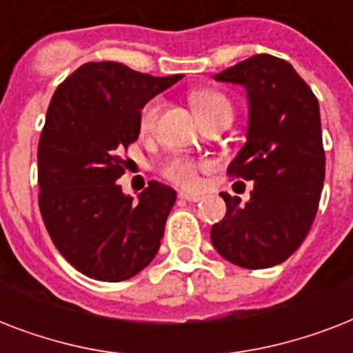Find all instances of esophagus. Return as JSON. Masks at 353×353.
Wrapping results in <instances>:
<instances>
[{
  "label": "esophagus",
  "mask_w": 353,
  "mask_h": 353,
  "mask_svg": "<svg viewBox=\"0 0 353 353\" xmlns=\"http://www.w3.org/2000/svg\"><path fill=\"white\" fill-rule=\"evenodd\" d=\"M179 198L185 199V201H190V203H196L199 199H203L201 194H190V192H179Z\"/></svg>",
  "instance_id": "esophagus-1"
}]
</instances>
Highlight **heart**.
<instances>
[{
    "instance_id": "1",
    "label": "heart",
    "mask_w": 353,
    "mask_h": 353,
    "mask_svg": "<svg viewBox=\"0 0 353 353\" xmlns=\"http://www.w3.org/2000/svg\"><path fill=\"white\" fill-rule=\"evenodd\" d=\"M190 102H192L194 110L198 113V117L201 121L209 119L210 115H214L223 110H231V102L223 93L214 90H199L194 91L190 95ZM161 101L159 99H152V101L143 108L141 112V128L143 130H152L155 126L157 115H159ZM212 163L207 159H196V157H188V155H176L163 165V176L168 181L176 183L183 188H196L201 181V172L209 170Z\"/></svg>"
}]
</instances>
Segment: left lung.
I'll use <instances>...</instances> for the list:
<instances>
[{
    "mask_svg": "<svg viewBox=\"0 0 353 353\" xmlns=\"http://www.w3.org/2000/svg\"><path fill=\"white\" fill-rule=\"evenodd\" d=\"M214 79L247 91V143L227 174L254 187L245 205L220 194L227 214L210 240L234 265L273 268L301 247L317 214L324 183L317 97L290 62L271 54H254Z\"/></svg>",
    "mask_w": 353,
    "mask_h": 353,
    "instance_id": "left-lung-1",
    "label": "left lung"
}]
</instances>
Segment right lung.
Returning <instances> with one entry per match:
<instances>
[{"label":"right lung","mask_w":353,"mask_h":353,"mask_svg":"<svg viewBox=\"0 0 353 353\" xmlns=\"http://www.w3.org/2000/svg\"><path fill=\"white\" fill-rule=\"evenodd\" d=\"M181 79L90 62L52 95L38 143V205L54 247L90 279H132L159 251L176 190L150 181L133 201L115 181L144 104Z\"/></svg>","instance_id":"obj_1"}]
</instances>
